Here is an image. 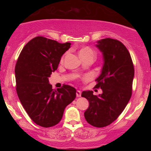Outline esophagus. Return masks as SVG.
I'll return each instance as SVG.
<instances>
[{
    "mask_svg": "<svg viewBox=\"0 0 151 151\" xmlns=\"http://www.w3.org/2000/svg\"><path fill=\"white\" fill-rule=\"evenodd\" d=\"M76 94H77V97H80L81 94V92L80 91H79V90H77V92H76Z\"/></svg>",
    "mask_w": 151,
    "mask_h": 151,
    "instance_id": "obj_1",
    "label": "esophagus"
}]
</instances>
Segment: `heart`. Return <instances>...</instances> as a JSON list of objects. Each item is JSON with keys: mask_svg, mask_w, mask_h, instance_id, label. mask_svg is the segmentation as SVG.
<instances>
[{"mask_svg": "<svg viewBox=\"0 0 151 151\" xmlns=\"http://www.w3.org/2000/svg\"><path fill=\"white\" fill-rule=\"evenodd\" d=\"M79 55H80L81 58L82 59L87 58H94L96 53H95V51L91 47L86 46L84 47H82L80 50H79ZM64 58H65V55H63L61 58L60 62H62L64 61Z\"/></svg>", "mask_w": 151, "mask_h": 151, "instance_id": "b5f03b06", "label": "heart"}]
</instances>
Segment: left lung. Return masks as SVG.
<instances>
[{
    "mask_svg": "<svg viewBox=\"0 0 151 151\" xmlns=\"http://www.w3.org/2000/svg\"><path fill=\"white\" fill-rule=\"evenodd\" d=\"M96 47L103 54L104 63L95 86L101 88L103 93L96 96L92 91H84L81 96L89 103L84 112L86 121L102 128L114 122L129 103L132 95L134 67L129 50L118 40L102 39Z\"/></svg>",
    "mask_w": 151,
    "mask_h": 151,
    "instance_id": "obj_1",
    "label": "left lung"
}]
</instances>
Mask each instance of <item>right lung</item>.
Here are the masks:
<instances>
[{
    "mask_svg": "<svg viewBox=\"0 0 151 151\" xmlns=\"http://www.w3.org/2000/svg\"><path fill=\"white\" fill-rule=\"evenodd\" d=\"M71 43H59L38 36L25 45L15 68L16 91L32 121L45 128L61 121L65 107L76 98V89L64 84L52 89L48 78L58 69L60 59Z\"/></svg>",
    "mask_w": 151,
    "mask_h": 151,
    "instance_id": "add662e5",
    "label": "right lung"
}]
</instances>
